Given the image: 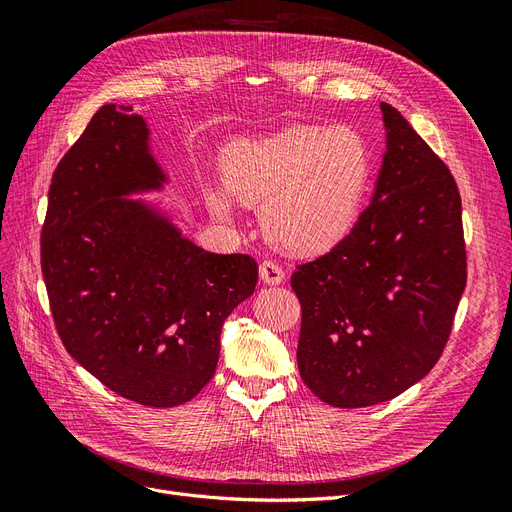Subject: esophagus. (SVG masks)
<instances>
[{
  "label": "esophagus",
  "mask_w": 512,
  "mask_h": 512,
  "mask_svg": "<svg viewBox=\"0 0 512 512\" xmlns=\"http://www.w3.org/2000/svg\"><path fill=\"white\" fill-rule=\"evenodd\" d=\"M258 271H260V280L265 282V284H269V286H275V284H282L284 282V271L273 260H262Z\"/></svg>",
  "instance_id": "esophagus-1"
}]
</instances>
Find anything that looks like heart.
I'll return each instance as SVG.
<instances>
[{
	"label": "heart",
	"mask_w": 512,
	"mask_h": 512,
	"mask_svg": "<svg viewBox=\"0 0 512 512\" xmlns=\"http://www.w3.org/2000/svg\"><path fill=\"white\" fill-rule=\"evenodd\" d=\"M224 188L239 203L262 205V230L280 250L314 256L354 228L371 179L365 138L346 126H292L241 138L222 156ZM213 213L230 215V198L207 190Z\"/></svg>",
	"instance_id": "b5f03b06"
}]
</instances>
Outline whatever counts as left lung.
Returning <instances> with one entry per match:
<instances>
[{"mask_svg": "<svg viewBox=\"0 0 512 512\" xmlns=\"http://www.w3.org/2000/svg\"><path fill=\"white\" fill-rule=\"evenodd\" d=\"M386 151L371 203L331 252L290 277L307 389L335 408L382 404L423 380L466 288L461 196L448 166L380 102Z\"/></svg>", "mask_w": 512, "mask_h": 512, "instance_id": "1", "label": "left lung"}]
</instances>
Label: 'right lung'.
<instances>
[{"label":"right lung","mask_w":512,"mask_h":512,"mask_svg":"<svg viewBox=\"0 0 512 512\" xmlns=\"http://www.w3.org/2000/svg\"><path fill=\"white\" fill-rule=\"evenodd\" d=\"M166 183L132 106L104 104L57 164L42 226V275L72 359L151 408L190 401L213 378L224 320L252 297L258 265L185 239L143 200Z\"/></svg>","instance_id":"1"}]
</instances>
